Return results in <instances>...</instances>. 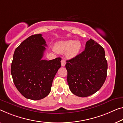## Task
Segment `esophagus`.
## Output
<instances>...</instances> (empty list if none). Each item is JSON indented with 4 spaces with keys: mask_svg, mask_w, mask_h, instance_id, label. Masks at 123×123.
Instances as JSON below:
<instances>
[{
    "mask_svg": "<svg viewBox=\"0 0 123 123\" xmlns=\"http://www.w3.org/2000/svg\"><path fill=\"white\" fill-rule=\"evenodd\" d=\"M61 64H62V67H64V66H65V64H66L65 60L64 59H62V61H61Z\"/></svg>",
    "mask_w": 123,
    "mask_h": 123,
    "instance_id": "esophagus-1",
    "label": "esophagus"
}]
</instances>
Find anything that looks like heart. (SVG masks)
<instances>
[{"label":"heart","instance_id":"heart-1","mask_svg":"<svg viewBox=\"0 0 123 123\" xmlns=\"http://www.w3.org/2000/svg\"><path fill=\"white\" fill-rule=\"evenodd\" d=\"M82 48V44L79 41L67 40L56 43L55 49L56 52L64 53L67 52V56L69 58H73L78 55Z\"/></svg>","mask_w":123,"mask_h":123}]
</instances>
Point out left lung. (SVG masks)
<instances>
[{
  "label": "left lung",
  "mask_w": 123,
  "mask_h": 123,
  "mask_svg": "<svg viewBox=\"0 0 123 123\" xmlns=\"http://www.w3.org/2000/svg\"><path fill=\"white\" fill-rule=\"evenodd\" d=\"M65 68L71 92L81 97L92 95L101 88L106 79L108 64L104 48L90 39L81 53L67 60Z\"/></svg>",
  "instance_id": "1"
}]
</instances>
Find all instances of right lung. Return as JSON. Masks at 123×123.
Wrapping results in <instances>:
<instances>
[{"instance_id": "obj_1", "label": "right lung", "mask_w": 123, "mask_h": 123, "mask_svg": "<svg viewBox=\"0 0 123 123\" xmlns=\"http://www.w3.org/2000/svg\"><path fill=\"white\" fill-rule=\"evenodd\" d=\"M46 42L41 34L32 35L15 50L11 74L17 89L26 98L39 100L50 93L61 67V58L43 60Z\"/></svg>"}]
</instances>
